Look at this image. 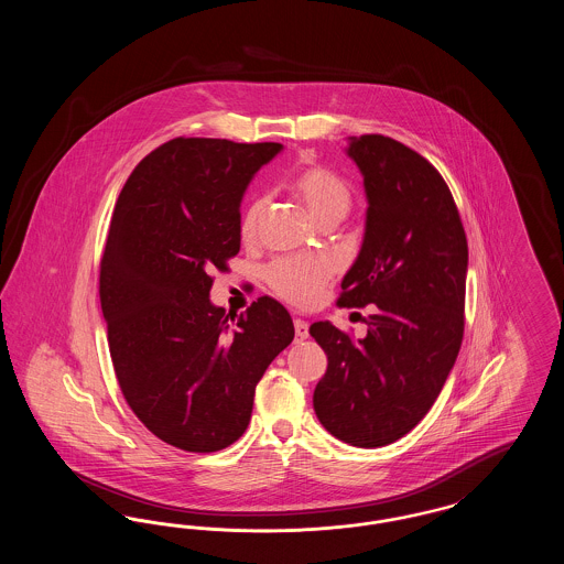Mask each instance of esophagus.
I'll list each match as a JSON object with an SVG mask.
<instances>
[{"label": "esophagus", "instance_id": "obj_1", "mask_svg": "<svg viewBox=\"0 0 564 564\" xmlns=\"http://www.w3.org/2000/svg\"><path fill=\"white\" fill-rule=\"evenodd\" d=\"M295 340H306L308 338V323L302 322V319H295Z\"/></svg>", "mask_w": 564, "mask_h": 564}]
</instances>
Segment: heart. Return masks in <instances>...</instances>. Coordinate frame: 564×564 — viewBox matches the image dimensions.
Segmentation results:
<instances>
[{
  "label": "heart",
  "mask_w": 564,
  "mask_h": 564,
  "mask_svg": "<svg viewBox=\"0 0 564 564\" xmlns=\"http://www.w3.org/2000/svg\"><path fill=\"white\" fill-rule=\"evenodd\" d=\"M290 189L317 224L343 221L352 205V189L349 184L338 173L325 166L302 169L290 182ZM262 214H264L262 198H253L245 207L241 224H239L242 239H251L256 235ZM329 276H332L329 264L323 258H313V256L276 260L267 270V281L272 292L297 306L313 304L322 294Z\"/></svg>",
  "instance_id": "b5f03b06"
}]
</instances>
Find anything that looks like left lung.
Masks as SVG:
<instances>
[{
  "label": "left lung",
  "instance_id": "obj_1",
  "mask_svg": "<svg viewBox=\"0 0 564 564\" xmlns=\"http://www.w3.org/2000/svg\"><path fill=\"white\" fill-rule=\"evenodd\" d=\"M347 156L364 177L368 212L338 304H375V313L357 343L329 322L311 325L327 355L313 405L334 437L378 448L423 421L455 366L469 256L455 198L421 154L361 134L349 137Z\"/></svg>",
  "mask_w": 564,
  "mask_h": 564
}]
</instances>
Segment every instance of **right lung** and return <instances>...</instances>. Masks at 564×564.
<instances>
[{"label": "right lung", "mask_w": 564, "mask_h": 564, "mask_svg": "<svg viewBox=\"0 0 564 564\" xmlns=\"http://www.w3.org/2000/svg\"><path fill=\"white\" fill-rule=\"evenodd\" d=\"M281 143L177 137L134 166L101 260L99 295L122 395L162 442L215 453L241 437L256 384L294 340L283 304L239 317L209 297L241 249V200Z\"/></svg>", "instance_id": "obj_1"}]
</instances>
